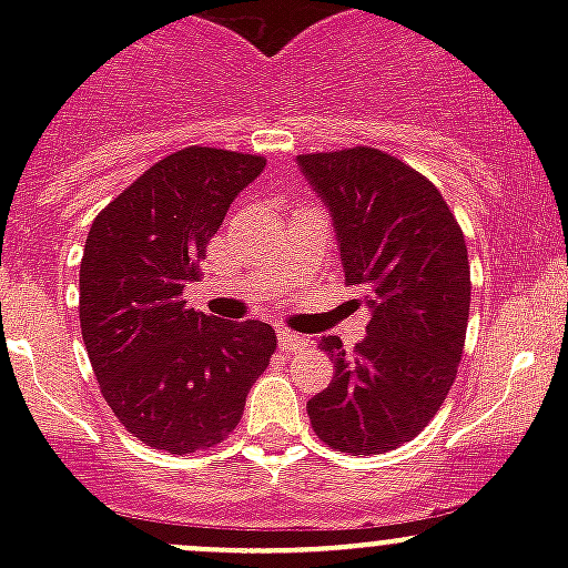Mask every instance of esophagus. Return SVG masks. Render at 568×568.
<instances>
[{
    "mask_svg": "<svg viewBox=\"0 0 568 568\" xmlns=\"http://www.w3.org/2000/svg\"><path fill=\"white\" fill-rule=\"evenodd\" d=\"M277 341H280V348H283V352H291V354L302 352V348L307 346V337L296 335V332H288V329H280Z\"/></svg>",
    "mask_w": 568,
    "mask_h": 568,
    "instance_id": "34e87169",
    "label": "esophagus"
}]
</instances>
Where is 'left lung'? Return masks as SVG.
Returning <instances> with one entry per match:
<instances>
[{
  "instance_id": "1",
  "label": "left lung",
  "mask_w": 568,
  "mask_h": 568,
  "mask_svg": "<svg viewBox=\"0 0 568 568\" xmlns=\"http://www.w3.org/2000/svg\"><path fill=\"white\" fill-rule=\"evenodd\" d=\"M326 205L365 337L318 346L335 363L329 387L307 400L321 443L352 456L387 454L428 426L456 379L469 316L462 227L439 189L376 148L296 156Z\"/></svg>"
}]
</instances>
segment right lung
I'll use <instances>...</instances> for the list:
<instances>
[{
  "label": "right lung",
  "instance_id": "1",
  "mask_svg": "<svg viewBox=\"0 0 568 568\" xmlns=\"http://www.w3.org/2000/svg\"><path fill=\"white\" fill-rule=\"evenodd\" d=\"M263 156L183 148L95 216L79 268V321L106 404L145 445L194 454L239 426L277 335L183 302L227 209Z\"/></svg>",
  "mask_w": 568,
  "mask_h": 568
}]
</instances>
